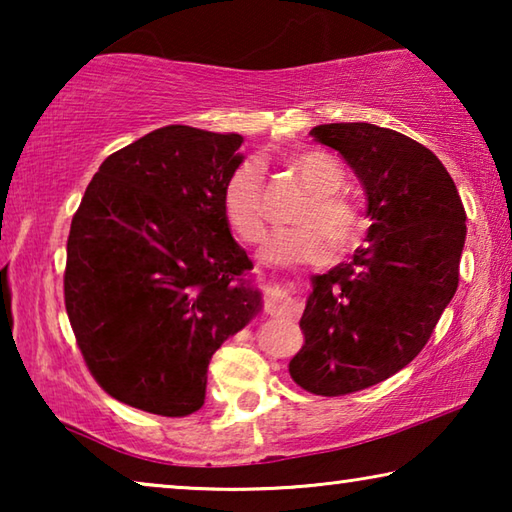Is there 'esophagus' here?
<instances>
[{
    "label": "esophagus",
    "mask_w": 512,
    "mask_h": 512,
    "mask_svg": "<svg viewBox=\"0 0 512 512\" xmlns=\"http://www.w3.org/2000/svg\"><path fill=\"white\" fill-rule=\"evenodd\" d=\"M268 311H271L273 316H298L300 305L287 296H275L271 302H268Z\"/></svg>",
    "instance_id": "esophagus-1"
}]
</instances>
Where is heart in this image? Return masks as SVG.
<instances>
[{
  "label": "heart",
  "mask_w": 512,
  "mask_h": 512,
  "mask_svg": "<svg viewBox=\"0 0 512 512\" xmlns=\"http://www.w3.org/2000/svg\"><path fill=\"white\" fill-rule=\"evenodd\" d=\"M287 167L311 192L300 207V228L280 230L266 241L264 257L273 264H318L336 250H352L366 235L368 219L361 207L341 194L343 164L325 151H302L287 158ZM221 205L232 232L246 244H257L266 230L264 171L255 160L241 162L223 185Z\"/></svg>",
  "instance_id": "obj_1"
}]
</instances>
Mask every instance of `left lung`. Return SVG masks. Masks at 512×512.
Here are the masks:
<instances>
[{
  "label": "left lung",
  "instance_id": "left-lung-1",
  "mask_svg": "<svg viewBox=\"0 0 512 512\" xmlns=\"http://www.w3.org/2000/svg\"><path fill=\"white\" fill-rule=\"evenodd\" d=\"M363 183L372 225L350 262L316 275L289 375L339 397L393 377L418 357L458 287L465 207L427 146L366 121L311 128Z\"/></svg>",
  "mask_w": 512,
  "mask_h": 512
}]
</instances>
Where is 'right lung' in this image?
I'll list each match as a JSON object with an SVG mask.
<instances>
[{
    "label": "right lung",
    "instance_id": "add662e5",
    "mask_svg": "<svg viewBox=\"0 0 512 512\" xmlns=\"http://www.w3.org/2000/svg\"><path fill=\"white\" fill-rule=\"evenodd\" d=\"M244 137L164 126L108 155L72 219L65 309L85 366L133 409L185 418L259 309L221 194Z\"/></svg>",
    "mask_w": 512,
    "mask_h": 512
}]
</instances>
